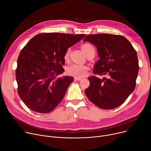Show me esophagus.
Masks as SVG:
<instances>
[{
	"label": "esophagus",
	"instance_id": "1",
	"mask_svg": "<svg viewBox=\"0 0 151 151\" xmlns=\"http://www.w3.org/2000/svg\"><path fill=\"white\" fill-rule=\"evenodd\" d=\"M81 79V78H77V77H75V81H80Z\"/></svg>",
	"mask_w": 151,
	"mask_h": 151
}]
</instances>
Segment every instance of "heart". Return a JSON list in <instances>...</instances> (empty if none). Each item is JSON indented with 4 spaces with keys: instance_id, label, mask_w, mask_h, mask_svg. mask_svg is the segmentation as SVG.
<instances>
[{
    "instance_id": "obj_1",
    "label": "heart",
    "mask_w": 151,
    "mask_h": 151,
    "mask_svg": "<svg viewBox=\"0 0 151 151\" xmlns=\"http://www.w3.org/2000/svg\"><path fill=\"white\" fill-rule=\"evenodd\" d=\"M81 49L84 52V53L86 55V56L88 54L91 52L94 53V48L93 46L90 44H84L81 46ZM70 53V48H68L66 50L64 58L65 60L68 59L69 55ZM88 70V66L83 64H73L70 65H68L66 68V73L70 76H73L77 78H81L84 76Z\"/></svg>"
}]
</instances>
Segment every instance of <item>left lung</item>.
I'll return each mask as SVG.
<instances>
[{"label": "left lung", "mask_w": 151, "mask_h": 151, "mask_svg": "<svg viewBox=\"0 0 151 151\" xmlns=\"http://www.w3.org/2000/svg\"><path fill=\"white\" fill-rule=\"evenodd\" d=\"M88 42L97 48L99 60L93 72L108 78L92 76L85 93L89 100L104 109L116 108L124 102L135 87L139 66L137 52L124 37L108 34L87 35Z\"/></svg>", "instance_id": "obj_1"}]
</instances>
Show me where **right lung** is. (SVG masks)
<instances>
[{
    "label": "right lung",
    "mask_w": 151,
    "mask_h": 151,
    "mask_svg": "<svg viewBox=\"0 0 151 151\" xmlns=\"http://www.w3.org/2000/svg\"><path fill=\"white\" fill-rule=\"evenodd\" d=\"M85 36L40 34L31 38L21 50L16 70L18 94L31 110L48 113L63 100L74 80L72 76H59L64 72V53Z\"/></svg>",
    "instance_id": "1"
}]
</instances>
